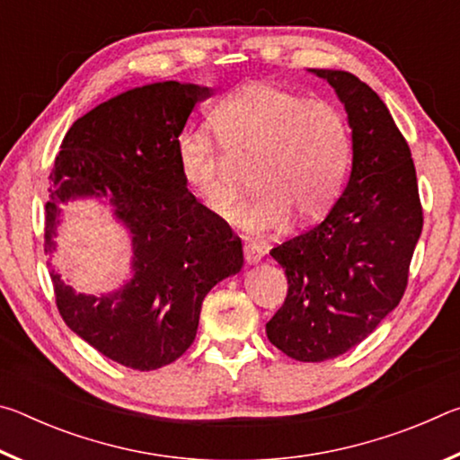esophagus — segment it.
Segmentation results:
<instances>
[{
  "label": "esophagus",
  "instance_id": "esophagus-1",
  "mask_svg": "<svg viewBox=\"0 0 460 460\" xmlns=\"http://www.w3.org/2000/svg\"><path fill=\"white\" fill-rule=\"evenodd\" d=\"M243 255H245V261L249 263V266H253V263L261 261V258H263V252H261V247H260V245H255V243H245V245H243Z\"/></svg>",
  "mask_w": 460,
  "mask_h": 460
}]
</instances>
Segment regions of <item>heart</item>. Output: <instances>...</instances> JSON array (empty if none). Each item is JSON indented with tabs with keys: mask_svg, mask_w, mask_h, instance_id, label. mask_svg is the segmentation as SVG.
I'll use <instances>...</instances> for the list:
<instances>
[{
	"mask_svg": "<svg viewBox=\"0 0 460 460\" xmlns=\"http://www.w3.org/2000/svg\"><path fill=\"white\" fill-rule=\"evenodd\" d=\"M208 126L178 137L184 182L208 211L231 217L239 202V170L253 164L258 192L235 221L247 233L282 229L290 213L314 221L326 213L351 158L349 123L337 105L306 99L270 83H249L213 107Z\"/></svg>",
	"mask_w": 460,
	"mask_h": 460,
	"instance_id": "obj_1",
	"label": "heart"
}]
</instances>
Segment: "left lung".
Listing matches in <instances>:
<instances>
[{"mask_svg":"<svg viewBox=\"0 0 460 460\" xmlns=\"http://www.w3.org/2000/svg\"><path fill=\"white\" fill-rule=\"evenodd\" d=\"M313 73L347 109L353 170L321 223L270 252L288 294L266 324L268 339L305 363L347 353L400 305L424 225L410 146L384 101L351 73Z\"/></svg>","mask_w":460,"mask_h":460,"instance_id":"left-lung-1","label":"left lung"}]
</instances>
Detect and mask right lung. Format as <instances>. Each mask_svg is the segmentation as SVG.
<instances>
[{
  "label": "right lung",
  "instance_id": "1",
  "mask_svg": "<svg viewBox=\"0 0 460 460\" xmlns=\"http://www.w3.org/2000/svg\"><path fill=\"white\" fill-rule=\"evenodd\" d=\"M211 91L154 83L121 93L76 119L50 172L44 253L54 252L58 202L107 197L134 245L129 282L113 294H76L50 271L68 329L123 367L150 371L192 345L205 296L243 266L241 239L186 189L176 142Z\"/></svg>",
  "mask_w": 460,
  "mask_h": 460
}]
</instances>
